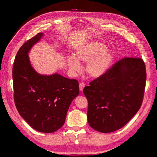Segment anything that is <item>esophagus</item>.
Wrapping results in <instances>:
<instances>
[{"label":"esophagus","instance_id":"obj_1","mask_svg":"<svg viewBox=\"0 0 157 157\" xmlns=\"http://www.w3.org/2000/svg\"><path fill=\"white\" fill-rule=\"evenodd\" d=\"M79 90H80V91H82L83 90L84 87H85V83H84L83 82L79 83Z\"/></svg>","mask_w":157,"mask_h":157}]
</instances>
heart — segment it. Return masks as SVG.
<instances>
[{"instance_id": "heart-1", "label": "heart", "mask_w": 157, "mask_h": 157, "mask_svg": "<svg viewBox=\"0 0 157 157\" xmlns=\"http://www.w3.org/2000/svg\"><path fill=\"white\" fill-rule=\"evenodd\" d=\"M107 46L100 42L86 44L67 58V66L74 71L79 72L82 67L79 61L87 63V73L92 78H99L109 70L114 59L113 53L107 50Z\"/></svg>"}]
</instances>
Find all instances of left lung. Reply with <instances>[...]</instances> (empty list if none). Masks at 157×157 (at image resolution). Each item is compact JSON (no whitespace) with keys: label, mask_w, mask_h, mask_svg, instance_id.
I'll return each mask as SVG.
<instances>
[{"label":"left lung","mask_w":157,"mask_h":157,"mask_svg":"<svg viewBox=\"0 0 157 157\" xmlns=\"http://www.w3.org/2000/svg\"><path fill=\"white\" fill-rule=\"evenodd\" d=\"M146 76L142 59L124 58L84 87L90 126L107 133L125 125L141 106Z\"/></svg>","instance_id":"obj_1"}]
</instances>
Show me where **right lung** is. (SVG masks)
I'll use <instances>...</instances> for the list:
<instances>
[{"label": "right lung", "mask_w": 157, "mask_h": 157, "mask_svg": "<svg viewBox=\"0 0 157 157\" xmlns=\"http://www.w3.org/2000/svg\"><path fill=\"white\" fill-rule=\"evenodd\" d=\"M44 34L28 40L16 56L13 68L14 103L19 114L39 132L61 128L72 101L79 94V83L58 73L40 74L32 66L29 53Z\"/></svg>", "instance_id": "1"}]
</instances>
